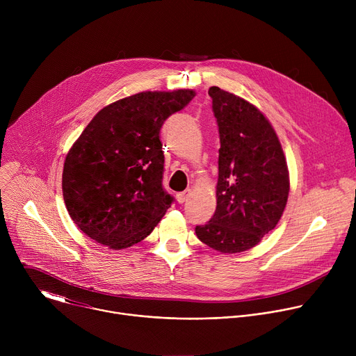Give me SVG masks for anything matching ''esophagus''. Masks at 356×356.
<instances>
[{"mask_svg": "<svg viewBox=\"0 0 356 356\" xmlns=\"http://www.w3.org/2000/svg\"><path fill=\"white\" fill-rule=\"evenodd\" d=\"M188 195H190V190H184L181 193H177L176 194V200H177L179 204H183V202L188 198Z\"/></svg>", "mask_w": 356, "mask_h": 356, "instance_id": "1", "label": "esophagus"}]
</instances>
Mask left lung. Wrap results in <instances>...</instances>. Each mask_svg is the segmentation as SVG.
<instances>
[{"label": "left lung", "instance_id": "obj_1", "mask_svg": "<svg viewBox=\"0 0 356 356\" xmlns=\"http://www.w3.org/2000/svg\"><path fill=\"white\" fill-rule=\"evenodd\" d=\"M220 143L217 209L197 238L222 253L243 252L279 222L289 197L287 163L266 117L243 98L210 87Z\"/></svg>", "mask_w": 356, "mask_h": 356}]
</instances>
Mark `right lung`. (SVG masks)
I'll return each instance as SVG.
<instances>
[{
  "instance_id": "add662e5",
  "label": "right lung",
  "mask_w": 356,
  "mask_h": 356,
  "mask_svg": "<svg viewBox=\"0 0 356 356\" xmlns=\"http://www.w3.org/2000/svg\"><path fill=\"white\" fill-rule=\"evenodd\" d=\"M193 90L143 91L101 110L74 142L63 168V198L91 239L124 249L146 238L172 206L163 188L161 128Z\"/></svg>"
}]
</instances>
